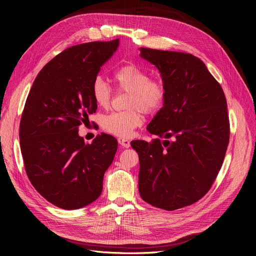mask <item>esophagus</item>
<instances>
[{
	"label": "esophagus",
	"mask_w": 256,
	"mask_h": 256,
	"mask_svg": "<svg viewBox=\"0 0 256 256\" xmlns=\"http://www.w3.org/2000/svg\"><path fill=\"white\" fill-rule=\"evenodd\" d=\"M118 144L122 147H124V148H129L130 147V141L127 140V138H118Z\"/></svg>",
	"instance_id": "1"
}]
</instances>
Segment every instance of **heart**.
Returning a JSON list of instances; mask_svg holds the SVG:
<instances>
[{"mask_svg":"<svg viewBox=\"0 0 256 256\" xmlns=\"http://www.w3.org/2000/svg\"><path fill=\"white\" fill-rule=\"evenodd\" d=\"M113 81L118 90L129 92L125 112H112L104 116L102 128L120 138L132 136L136 128L143 122L142 111L152 113L160 109L166 96L164 82L150 78L145 68L134 63L122 65L113 72ZM92 98L100 108H108L111 102L112 88L102 78L97 76L92 84Z\"/></svg>","mask_w":256,"mask_h":256,"instance_id":"1","label":"heart"}]
</instances>
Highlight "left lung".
Here are the masks:
<instances>
[{
    "label": "left lung",
    "mask_w": 256,
    "mask_h": 256,
    "mask_svg": "<svg viewBox=\"0 0 256 256\" xmlns=\"http://www.w3.org/2000/svg\"><path fill=\"white\" fill-rule=\"evenodd\" d=\"M166 84L164 106L147 126L157 136L136 140L138 192L146 203L172 212L202 198L222 166L230 141L224 92L198 58L140 48Z\"/></svg>",
    "instance_id": "8db88e82"
}]
</instances>
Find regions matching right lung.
<instances>
[{"mask_svg":"<svg viewBox=\"0 0 256 256\" xmlns=\"http://www.w3.org/2000/svg\"><path fill=\"white\" fill-rule=\"evenodd\" d=\"M120 40L72 46L37 74L23 109L19 138L26 172L38 193L63 209L96 200L118 150L110 134L85 144L79 126L95 113L92 84Z\"/></svg>","mask_w":256,"mask_h":256,"instance_id":"1","label":"right lung"}]
</instances>
